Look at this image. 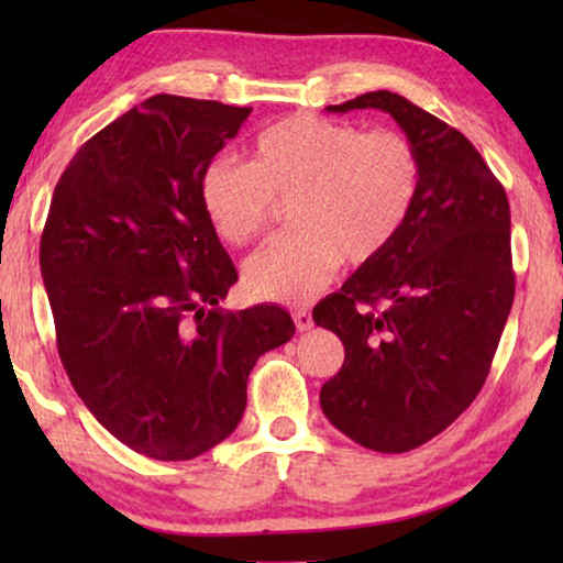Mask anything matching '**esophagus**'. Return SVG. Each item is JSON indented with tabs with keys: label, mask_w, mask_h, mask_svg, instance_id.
Wrapping results in <instances>:
<instances>
[{
	"label": "esophagus",
	"mask_w": 563,
	"mask_h": 563,
	"mask_svg": "<svg viewBox=\"0 0 563 563\" xmlns=\"http://www.w3.org/2000/svg\"><path fill=\"white\" fill-rule=\"evenodd\" d=\"M291 318H295V325H297L299 333H305V330L312 328L310 310H295V312H291Z\"/></svg>",
	"instance_id": "34e87169"
}]
</instances>
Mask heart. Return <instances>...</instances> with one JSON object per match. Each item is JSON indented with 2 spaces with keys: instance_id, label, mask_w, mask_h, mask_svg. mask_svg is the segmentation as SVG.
<instances>
[{
  "instance_id": "1",
  "label": "heart",
  "mask_w": 563,
  "mask_h": 563,
  "mask_svg": "<svg viewBox=\"0 0 563 563\" xmlns=\"http://www.w3.org/2000/svg\"><path fill=\"white\" fill-rule=\"evenodd\" d=\"M422 164L397 130L289 114L261 130L249 164L212 161L202 176V205L233 245L264 235L276 202H289L295 230L245 264L253 297L302 305L333 279L341 261L372 264L397 241L420 191Z\"/></svg>"
}]
</instances>
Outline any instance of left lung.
<instances>
[{
  "mask_svg": "<svg viewBox=\"0 0 563 563\" xmlns=\"http://www.w3.org/2000/svg\"><path fill=\"white\" fill-rule=\"evenodd\" d=\"M349 110L391 114L422 176L389 251L312 310L345 349L320 407L364 449L405 453L449 428L487 382L515 297L510 205L468 137L410 99L368 91L328 107Z\"/></svg>",
  "mask_w": 563,
  "mask_h": 563,
  "instance_id": "obj_1",
  "label": "left lung"
}]
</instances>
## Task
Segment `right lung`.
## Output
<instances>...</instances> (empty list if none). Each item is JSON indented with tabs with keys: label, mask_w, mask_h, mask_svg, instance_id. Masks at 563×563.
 <instances>
[{
	"label": "right lung",
	"mask_w": 563,
	"mask_h": 563,
	"mask_svg": "<svg viewBox=\"0 0 563 563\" xmlns=\"http://www.w3.org/2000/svg\"><path fill=\"white\" fill-rule=\"evenodd\" d=\"M251 114L156 95L76 151L53 191L41 272L58 356L89 412L128 449L189 461L233 433L258 356L289 312H222L238 282L202 176Z\"/></svg>",
	"instance_id": "1"
}]
</instances>
